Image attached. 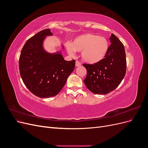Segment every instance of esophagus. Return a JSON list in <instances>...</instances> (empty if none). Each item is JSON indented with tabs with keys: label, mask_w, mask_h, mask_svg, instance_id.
<instances>
[{
	"label": "esophagus",
	"mask_w": 148,
	"mask_h": 148,
	"mask_svg": "<svg viewBox=\"0 0 148 148\" xmlns=\"http://www.w3.org/2000/svg\"><path fill=\"white\" fill-rule=\"evenodd\" d=\"M75 65H76V66H80L82 65V64H81V62H79L78 60H77L76 61Z\"/></svg>",
	"instance_id": "1"
}]
</instances>
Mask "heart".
Returning <instances> with one entry per match:
<instances>
[{
	"instance_id": "obj_1",
	"label": "heart",
	"mask_w": 148,
	"mask_h": 148,
	"mask_svg": "<svg viewBox=\"0 0 148 148\" xmlns=\"http://www.w3.org/2000/svg\"><path fill=\"white\" fill-rule=\"evenodd\" d=\"M107 39L92 33H85L76 37L67 49L71 55L75 51L81 52L83 60L89 64H96L106 57L109 51Z\"/></svg>"
}]
</instances>
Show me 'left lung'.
Here are the masks:
<instances>
[{
  "label": "left lung",
  "mask_w": 148,
  "mask_h": 148,
  "mask_svg": "<svg viewBox=\"0 0 148 148\" xmlns=\"http://www.w3.org/2000/svg\"><path fill=\"white\" fill-rule=\"evenodd\" d=\"M110 45L106 57L96 64H83L87 70L83 82L91 92L106 95L112 91L122 82L127 71L125 48L119 39L112 34Z\"/></svg>",
  "instance_id": "1"
}]
</instances>
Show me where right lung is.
I'll list each match as a JSON object with an SVG mask.
<instances>
[{"label": "right lung", "instance_id": "right-lung-1", "mask_svg": "<svg viewBox=\"0 0 148 148\" xmlns=\"http://www.w3.org/2000/svg\"><path fill=\"white\" fill-rule=\"evenodd\" d=\"M48 35H52L50 29H45L29 38L19 58L20 73L25 85L33 95L42 98L58 95L75 66V60L66 61L60 53L44 51L42 41Z\"/></svg>", "mask_w": 148, "mask_h": 148}]
</instances>
